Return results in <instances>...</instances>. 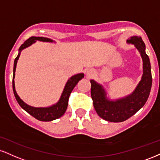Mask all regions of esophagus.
<instances>
[{"label":"esophagus","mask_w":160,"mask_h":160,"mask_svg":"<svg viewBox=\"0 0 160 160\" xmlns=\"http://www.w3.org/2000/svg\"><path fill=\"white\" fill-rule=\"evenodd\" d=\"M92 74V72H91V71H88V73H87V74L88 75V74Z\"/></svg>","instance_id":"esophagus-1"}]
</instances>
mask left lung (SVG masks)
<instances>
[{
	"label": "left lung",
	"mask_w": 160,
	"mask_h": 160,
	"mask_svg": "<svg viewBox=\"0 0 160 160\" xmlns=\"http://www.w3.org/2000/svg\"><path fill=\"white\" fill-rule=\"evenodd\" d=\"M128 42L135 45L143 60V75L132 94L116 101H108L102 86L95 80H90L91 96L96 112L101 118L108 122H122L136 114L145 104L151 89V63L145 53V43L141 36H132Z\"/></svg>",
	"instance_id": "1"
}]
</instances>
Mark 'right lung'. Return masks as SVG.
Wrapping results in <instances>:
<instances>
[{"mask_svg":"<svg viewBox=\"0 0 160 160\" xmlns=\"http://www.w3.org/2000/svg\"><path fill=\"white\" fill-rule=\"evenodd\" d=\"M36 40L42 42H53L51 38H45V37H36V36H32V37L29 38L28 40H26L24 43L21 45L19 48V53L17 56L16 58L15 59L14 61V67H13V77H12V88L13 92H14V95L15 97V99L18 101V104L21 106L22 109H24L25 111L28 112L30 115L33 116L34 118L38 119V120L42 121V122H51V121L55 120L60 118L64 115V113L66 111L67 107H68V98L70 94L72 93L73 88L75 87L77 83L80 81L81 79L83 78L84 74H78L74 75L67 82L66 85L65 86L64 90H63L62 94L60 99L58 101V103L56 104L51 106L50 107H47V108H36V107H30L24 103L18 95H17L15 89V82H14V78H15V68H16V64L17 61L19 58L20 56L21 51L25 48L28 47V46L31 45L32 43L36 42Z\"/></svg>","mask_w":160,"mask_h":160,"instance_id":"1","label":"right lung"}]
</instances>
